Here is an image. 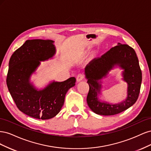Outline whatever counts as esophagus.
I'll list each match as a JSON object with an SVG mask.
<instances>
[{
  "mask_svg": "<svg viewBox=\"0 0 151 151\" xmlns=\"http://www.w3.org/2000/svg\"><path fill=\"white\" fill-rule=\"evenodd\" d=\"M83 79H84V76L82 74H78V75H77V77H76V79H77V82H80L81 81H83Z\"/></svg>",
  "mask_w": 151,
  "mask_h": 151,
  "instance_id": "esophagus-1",
  "label": "esophagus"
}]
</instances>
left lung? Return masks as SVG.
Wrapping results in <instances>:
<instances>
[{"label": "left lung", "instance_id": "8db88e82", "mask_svg": "<svg viewBox=\"0 0 151 151\" xmlns=\"http://www.w3.org/2000/svg\"><path fill=\"white\" fill-rule=\"evenodd\" d=\"M85 68V76L89 91L87 103L90 109L100 115H114L126 110L138 99L142 83V71L135 50L128 45L120 43L100 58H94ZM124 70L122 79L127 84V96L118 104H108L99 99L101 93V80L115 66Z\"/></svg>", "mask_w": 151, "mask_h": 151}]
</instances>
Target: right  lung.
<instances>
[{
  "mask_svg": "<svg viewBox=\"0 0 151 151\" xmlns=\"http://www.w3.org/2000/svg\"><path fill=\"white\" fill-rule=\"evenodd\" d=\"M54 42L50 40H28L12 55L9 63L7 85L17 107L26 115L36 119L48 120L60 112L65 94L75 86V77L63 82L53 81L38 89L30 77L41 62L56 53Z\"/></svg>",
  "mask_w": 151,
  "mask_h": 151,
  "instance_id": "1",
  "label": "right lung"
}]
</instances>
